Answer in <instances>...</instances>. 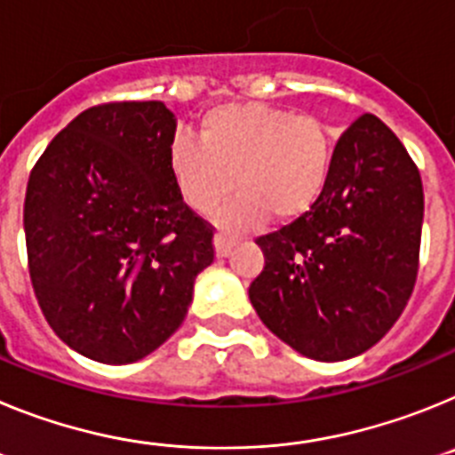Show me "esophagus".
I'll return each mask as SVG.
<instances>
[{
  "label": "esophagus",
  "instance_id": "obj_1",
  "mask_svg": "<svg viewBox=\"0 0 455 455\" xmlns=\"http://www.w3.org/2000/svg\"><path fill=\"white\" fill-rule=\"evenodd\" d=\"M236 241L232 239V236L223 235V232H219V235L214 236V248H216V257H228L232 252V248H235Z\"/></svg>",
  "mask_w": 455,
  "mask_h": 455
}]
</instances>
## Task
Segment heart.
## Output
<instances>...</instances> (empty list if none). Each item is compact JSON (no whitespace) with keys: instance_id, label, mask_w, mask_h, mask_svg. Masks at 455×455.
Here are the masks:
<instances>
[{"instance_id":"b5f03b06","label":"heart","mask_w":455,"mask_h":455,"mask_svg":"<svg viewBox=\"0 0 455 455\" xmlns=\"http://www.w3.org/2000/svg\"><path fill=\"white\" fill-rule=\"evenodd\" d=\"M198 140L180 139L168 152V171L184 203L214 212L236 187L239 198L219 214L220 228L248 230L273 216L300 219L331 178L335 140L323 120L264 102L209 108Z\"/></svg>"}]
</instances>
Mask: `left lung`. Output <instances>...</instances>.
Here are the masks:
<instances>
[{"label":"left lung","mask_w":455,"mask_h":455,"mask_svg":"<svg viewBox=\"0 0 455 455\" xmlns=\"http://www.w3.org/2000/svg\"><path fill=\"white\" fill-rule=\"evenodd\" d=\"M421 220L419 171L383 120L360 116L307 214L257 239L264 271L248 289L257 316L319 363L369 351L415 287Z\"/></svg>","instance_id":"left-lung-1"}]
</instances>
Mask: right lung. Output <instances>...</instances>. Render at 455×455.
I'll return each mask as SVG.
<instances>
[{
  "label": "right lung",
  "mask_w": 455,
  "mask_h": 455,
  "mask_svg": "<svg viewBox=\"0 0 455 455\" xmlns=\"http://www.w3.org/2000/svg\"><path fill=\"white\" fill-rule=\"evenodd\" d=\"M175 130L164 102L91 107L29 175L24 236L36 299L59 339L95 363L130 364L162 347L214 262V232L168 171Z\"/></svg>",
  "instance_id": "add662e5"
}]
</instances>
